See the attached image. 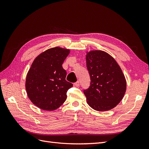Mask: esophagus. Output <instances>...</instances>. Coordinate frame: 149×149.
I'll use <instances>...</instances> for the list:
<instances>
[{
  "label": "esophagus",
  "mask_w": 149,
  "mask_h": 149,
  "mask_svg": "<svg viewBox=\"0 0 149 149\" xmlns=\"http://www.w3.org/2000/svg\"><path fill=\"white\" fill-rule=\"evenodd\" d=\"M74 84L75 86H76V87H78V86H79V81L76 82Z\"/></svg>",
  "instance_id": "obj_1"
}]
</instances>
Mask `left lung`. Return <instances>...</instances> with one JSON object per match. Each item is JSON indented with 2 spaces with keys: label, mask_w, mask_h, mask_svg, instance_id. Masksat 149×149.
I'll list each match as a JSON object with an SVG mask.
<instances>
[{
  "label": "left lung",
  "mask_w": 149,
  "mask_h": 149,
  "mask_svg": "<svg viewBox=\"0 0 149 149\" xmlns=\"http://www.w3.org/2000/svg\"><path fill=\"white\" fill-rule=\"evenodd\" d=\"M87 69L91 84L84 91L88 104L97 111L114 108L123 100L127 83L114 58L102 50L86 52Z\"/></svg>",
  "instance_id": "8db88e82"
}]
</instances>
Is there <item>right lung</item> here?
I'll return each mask as SVG.
<instances>
[{
	"label": "right lung",
	"mask_w": 149,
	"mask_h": 149,
	"mask_svg": "<svg viewBox=\"0 0 149 149\" xmlns=\"http://www.w3.org/2000/svg\"><path fill=\"white\" fill-rule=\"evenodd\" d=\"M70 49L59 47L49 48L35 58L25 81V88L31 102L40 109H57L66 100V93L73 86L66 81L63 68Z\"/></svg>",
	"instance_id": "right-lung-1"
}]
</instances>
